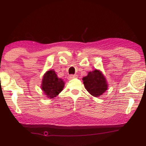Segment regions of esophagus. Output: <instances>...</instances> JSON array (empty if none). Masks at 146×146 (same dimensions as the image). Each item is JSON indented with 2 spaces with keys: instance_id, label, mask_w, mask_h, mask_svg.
Returning a JSON list of instances; mask_svg holds the SVG:
<instances>
[{
  "instance_id": "obj_1",
  "label": "esophagus",
  "mask_w": 146,
  "mask_h": 146,
  "mask_svg": "<svg viewBox=\"0 0 146 146\" xmlns=\"http://www.w3.org/2000/svg\"><path fill=\"white\" fill-rule=\"evenodd\" d=\"M77 77H78L77 75H71L68 76V79H69V80H71V79L75 78H77Z\"/></svg>"
}]
</instances>
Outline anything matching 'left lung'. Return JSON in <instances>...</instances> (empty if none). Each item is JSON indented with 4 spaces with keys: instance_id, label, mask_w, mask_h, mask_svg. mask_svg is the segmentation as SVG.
<instances>
[{
    "instance_id": "1",
    "label": "left lung",
    "mask_w": 146,
    "mask_h": 146,
    "mask_svg": "<svg viewBox=\"0 0 146 146\" xmlns=\"http://www.w3.org/2000/svg\"><path fill=\"white\" fill-rule=\"evenodd\" d=\"M84 85L89 93L95 97H99L108 90V84L102 71L95 70L90 71L82 78Z\"/></svg>"
}]
</instances>
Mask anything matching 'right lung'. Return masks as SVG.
Instances as JSON below:
<instances>
[{"mask_svg": "<svg viewBox=\"0 0 146 146\" xmlns=\"http://www.w3.org/2000/svg\"><path fill=\"white\" fill-rule=\"evenodd\" d=\"M64 84L62 79L58 77L55 71L49 70L43 76L41 89L47 97L51 99L63 90Z\"/></svg>", "mask_w": 146, "mask_h": 146, "instance_id": "obj_1", "label": "right lung"}]
</instances>
